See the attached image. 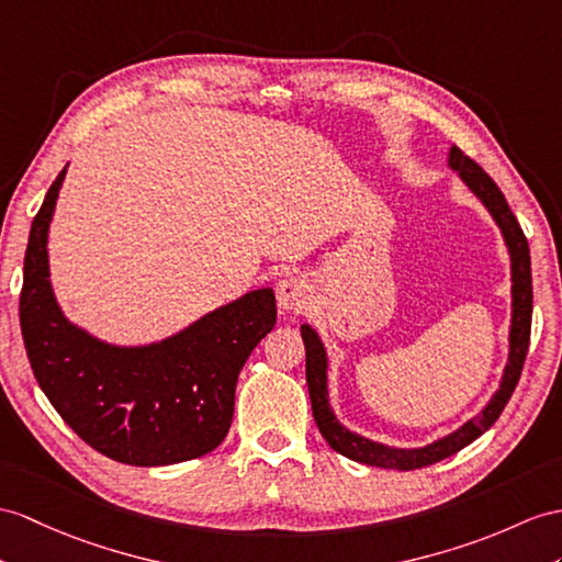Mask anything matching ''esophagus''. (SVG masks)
<instances>
[{"label": "esophagus", "instance_id": "obj_1", "mask_svg": "<svg viewBox=\"0 0 562 562\" xmlns=\"http://www.w3.org/2000/svg\"><path fill=\"white\" fill-rule=\"evenodd\" d=\"M279 307L285 312H300L307 307L310 300V283L303 277H289L279 283L277 289Z\"/></svg>", "mask_w": 562, "mask_h": 562}]
</instances>
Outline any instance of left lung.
Instances as JSON below:
<instances>
[{
	"mask_svg": "<svg viewBox=\"0 0 562 562\" xmlns=\"http://www.w3.org/2000/svg\"><path fill=\"white\" fill-rule=\"evenodd\" d=\"M448 169L456 171L460 181L470 188V193L484 204V210L496 222L505 243V250H508V257H510L508 362L503 367L501 384L496 393L491 395L488 403L479 409L472 419H468L456 431H450L427 446L398 448V446L367 439V436L350 431L348 427L340 424V419L336 417L331 407V401H328V355L322 344V336L317 334V328L314 326L303 324L300 326V334H303L305 352H307V389H310L314 422H317L326 443L331 446L336 453L346 456L348 460H355V462L374 464V468H384V470H417L456 456L458 450L479 439V436H482L491 424L501 417L503 407L508 405L510 395L517 386L519 374H522V364L529 348V331H531V259H529L527 238L522 234V228H519L515 214L510 212L508 202H505L503 193L498 190V186L491 181V176L479 167V164H474L470 157H464L456 145L448 149Z\"/></svg>",
	"mask_w": 562,
	"mask_h": 562,
	"instance_id": "8db88e82",
	"label": "left lung"
}]
</instances>
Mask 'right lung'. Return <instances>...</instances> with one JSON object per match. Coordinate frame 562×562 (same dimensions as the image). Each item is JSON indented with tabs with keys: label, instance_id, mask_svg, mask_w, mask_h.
<instances>
[{
	"label": "right lung",
	"instance_id": "right-lung-1",
	"mask_svg": "<svg viewBox=\"0 0 562 562\" xmlns=\"http://www.w3.org/2000/svg\"><path fill=\"white\" fill-rule=\"evenodd\" d=\"M68 164L33 218L23 262L21 331L54 409L98 453L135 468L207 456L234 419L245 360L277 324L257 289L161 340L116 346L66 317L49 279V226Z\"/></svg>",
	"mask_w": 562,
	"mask_h": 562
}]
</instances>
